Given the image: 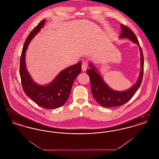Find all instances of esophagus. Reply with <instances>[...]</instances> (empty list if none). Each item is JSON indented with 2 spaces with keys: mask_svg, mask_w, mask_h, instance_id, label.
Here are the masks:
<instances>
[{
  "mask_svg": "<svg viewBox=\"0 0 159 159\" xmlns=\"http://www.w3.org/2000/svg\"><path fill=\"white\" fill-rule=\"evenodd\" d=\"M88 67V64L86 62H83L82 64V69L83 71L86 70V69Z\"/></svg>",
  "mask_w": 159,
  "mask_h": 159,
  "instance_id": "34e87169",
  "label": "esophagus"
}]
</instances>
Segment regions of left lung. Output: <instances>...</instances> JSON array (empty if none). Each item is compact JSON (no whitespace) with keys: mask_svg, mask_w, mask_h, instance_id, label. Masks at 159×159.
Returning <instances> with one entry per match:
<instances>
[{"mask_svg":"<svg viewBox=\"0 0 159 159\" xmlns=\"http://www.w3.org/2000/svg\"><path fill=\"white\" fill-rule=\"evenodd\" d=\"M121 33L119 38H127L137 44L141 53V72L136 83L128 89L124 91H117L111 89L104 81L98 70L94 66L89 62L90 69L86 71L90 77L91 92L95 99L100 106L104 107H113L122 106L129 101L139 88L142 82L144 72V57L143 51L134 33L128 27L121 24Z\"/></svg>","mask_w":159,"mask_h":159,"instance_id":"8db88e82","label":"left lung"}]
</instances>
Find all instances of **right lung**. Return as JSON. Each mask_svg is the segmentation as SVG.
<instances>
[{
    "label": "right lung",
    "mask_w": 159,
    "mask_h": 159,
    "mask_svg": "<svg viewBox=\"0 0 159 159\" xmlns=\"http://www.w3.org/2000/svg\"><path fill=\"white\" fill-rule=\"evenodd\" d=\"M45 21L43 20L39 23L25 41L20 58V75L26 95L38 106L54 109L63 106L67 101L73 82L81 73L82 62L62 70L51 83L46 85H40L33 80L26 67L25 52L31 40L42 29Z\"/></svg>",
    "instance_id": "1"
}]
</instances>
